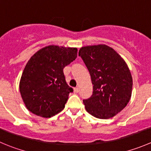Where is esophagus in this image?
Here are the masks:
<instances>
[{
  "instance_id": "esophagus-1",
  "label": "esophagus",
  "mask_w": 151,
  "mask_h": 151,
  "mask_svg": "<svg viewBox=\"0 0 151 151\" xmlns=\"http://www.w3.org/2000/svg\"><path fill=\"white\" fill-rule=\"evenodd\" d=\"M79 91H80V89H79V88H78V87L74 88V93H78Z\"/></svg>"
}]
</instances>
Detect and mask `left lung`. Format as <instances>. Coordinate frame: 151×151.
I'll use <instances>...</instances> for the list:
<instances>
[{
  "label": "left lung",
  "mask_w": 151,
  "mask_h": 151,
  "mask_svg": "<svg viewBox=\"0 0 151 151\" xmlns=\"http://www.w3.org/2000/svg\"><path fill=\"white\" fill-rule=\"evenodd\" d=\"M79 55L87 66L93 94L84 99L86 111L98 119H110L125 108L132 93L133 78L125 60L105 44L80 48Z\"/></svg>",
  "instance_id": "left-lung-1"
}]
</instances>
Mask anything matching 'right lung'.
Segmentation results:
<instances>
[{
    "mask_svg": "<svg viewBox=\"0 0 151 151\" xmlns=\"http://www.w3.org/2000/svg\"><path fill=\"white\" fill-rule=\"evenodd\" d=\"M77 57V49L49 45L38 50L26 63L19 88L26 108L50 118L62 111L73 88L65 82L63 68Z\"/></svg>",
    "mask_w": 151,
    "mask_h": 151,
    "instance_id": "add662e5",
    "label": "right lung"
}]
</instances>
